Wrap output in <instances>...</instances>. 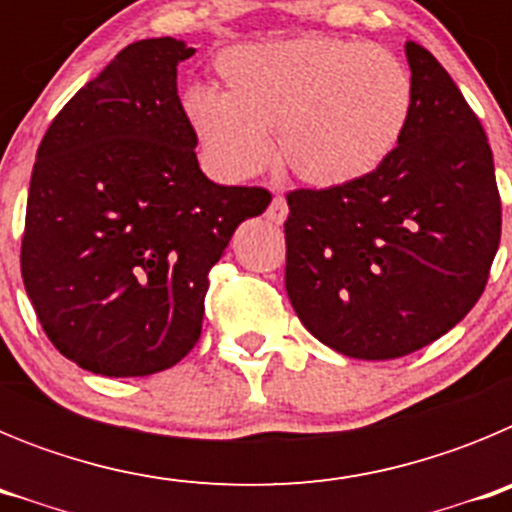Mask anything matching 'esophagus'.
Segmentation results:
<instances>
[{
	"mask_svg": "<svg viewBox=\"0 0 512 512\" xmlns=\"http://www.w3.org/2000/svg\"><path fill=\"white\" fill-rule=\"evenodd\" d=\"M287 202H284V197H274L269 205V210H266V217H269L271 223L274 225H282L284 220H287Z\"/></svg>",
	"mask_w": 512,
	"mask_h": 512,
	"instance_id": "esophagus-1",
	"label": "esophagus"
}]
</instances>
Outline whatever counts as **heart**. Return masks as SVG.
<instances>
[{
  "mask_svg": "<svg viewBox=\"0 0 512 512\" xmlns=\"http://www.w3.org/2000/svg\"><path fill=\"white\" fill-rule=\"evenodd\" d=\"M223 92L189 89L184 115L217 176L241 182L271 161L310 187L333 189L377 171L413 115L408 66L382 45L305 35L235 45L217 58Z\"/></svg>",
  "mask_w": 512,
  "mask_h": 512,
  "instance_id": "1",
  "label": "heart"
}]
</instances>
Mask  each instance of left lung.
Instances as JSON below:
<instances>
[{"instance_id":"left-lung-1","label":"left lung","mask_w":512,"mask_h":512,"mask_svg":"<svg viewBox=\"0 0 512 512\" xmlns=\"http://www.w3.org/2000/svg\"><path fill=\"white\" fill-rule=\"evenodd\" d=\"M415 99L400 146L369 176L287 194L284 284L312 336L351 359H400L449 333L485 292L500 194L482 122L408 40Z\"/></svg>"}]
</instances>
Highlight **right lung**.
I'll return each mask as SVG.
<instances>
[{
  "instance_id": "obj_1",
  "label": "right lung",
  "mask_w": 512,
  "mask_h": 512,
  "mask_svg": "<svg viewBox=\"0 0 512 512\" xmlns=\"http://www.w3.org/2000/svg\"><path fill=\"white\" fill-rule=\"evenodd\" d=\"M189 56L176 38L122 48L35 156L22 282L53 346L102 377H148L192 351L207 274L271 202L266 189L202 174L176 92Z\"/></svg>"
}]
</instances>
